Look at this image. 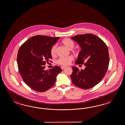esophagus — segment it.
I'll return each instance as SVG.
<instances>
[{"instance_id": "34e87169", "label": "esophagus", "mask_w": 125, "mask_h": 125, "mask_svg": "<svg viewBox=\"0 0 125 125\" xmlns=\"http://www.w3.org/2000/svg\"><path fill=\"white\" fill-rule=\"evenodd\" d=\"M65 68H66V67H65V66H61V69H62V70L64 69Z\"/></svg>"}]
</instances>
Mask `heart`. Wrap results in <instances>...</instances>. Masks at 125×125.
<instances>
[{
	"mask_svg": "<svg viewBox=\"0 0 125 125\" xmlns=\"http://www.w3.org/2000/svg\"><path fill=\"white\" fill-rule=\"evenodd\" d=\"M61 43L69 49H72L75 45L74 42L69 38H64V39L62 41ZM56 47L57 46L56 45H54L51 49L50 53L52 56H54L56 55ZM73 59L74 58L72 56H69L66 57H61L57 61V63L62 65H67L70 64V63L73 60Z\"/></svg>",
	"mask_w": 125,
	"mask_h": 125,
	"instance_id": "heart-1",
	"label": "heart"
}]
</instances>
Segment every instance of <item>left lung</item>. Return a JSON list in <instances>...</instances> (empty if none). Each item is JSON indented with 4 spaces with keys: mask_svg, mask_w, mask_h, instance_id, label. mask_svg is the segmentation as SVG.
I'll list each match as a JSON object with an SVG mask.
<instances>
[{
    "mask_svg": "<svg viewBox=\"0 0 125 125\" xmlns=\"http://www.w3.org/2000/svg\"><path fill=\"white\" fill-rule=\"evenodd\" d=\"M71 38L82 49L76 64H84L86 66L84 70H81L72 67L70 76L72 83L81 88L90 89L102 80L107 71L109 64L108 47L101 38L94 34L77 35Z\"/></svg>",
    "mask_w": 125,
    "mask_h": 125,
    "instance_id": "1",
    "label": "left lung"
}]
</instances>
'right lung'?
I'll return each mask as SVG.
<instances>
[{
  "label": "right lung",
  "mask_w": 125,
  "mask_h": 125,
  "mask_svg": "<svg viewBox=\"0 0 125 125\" xmlns=\"http://www.w3.org/2000/svg\"><path fill=\"white\" fill-rule=\"evenodd\" d=\"M59 38L35 36L23 43L19 49L17 58L19 72L24 82L35 91L43 92L52 87L58 74L62 72L58 66L49 71L44 70L46 63L52 58L51 49Z\"/></svg>",
  "instance_id": "right-lung-1"
}]
</instances>
